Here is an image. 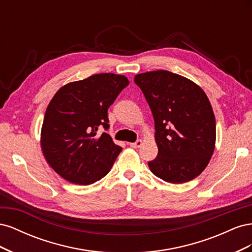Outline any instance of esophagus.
Listing matches in <instances>:
<instances>
[{"label":"esophagus","instance_id":"obj_1","mask_svg":"<svg viewBox=\"0 0 252 252\" xmlns=\"http://www.w3.org/2000/svg\"><path fill=\"white\" fill-rule=\"evenodd\" d=\"M142 144H143V141H142V140H138V141L134 142V143H130V147H132V148H138V147L141 146Z\"/></svg>","mask_w":252,"mask_h":252}]
</instances>
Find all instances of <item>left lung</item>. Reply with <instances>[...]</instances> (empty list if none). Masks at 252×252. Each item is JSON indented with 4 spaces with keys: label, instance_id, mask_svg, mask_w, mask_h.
<instances>
[{
    "label": "left lung",
    "instance_id": "obj_1",
    "mask_svg": "<svg viewBox=\"0 0 252 252\" xmlns=\"http://www.w3.org/2000/svg\"><path fill=\"white\" fill-rule=\"evenodd\" d=\"M138 85L155 119L158 157L151 172L172 184L200 175L215 150L216 119L203 89L167 70L136 74Z\"/></svg>",
    "mask_w": 252,
    "mask_h": 252
}]
</instances>
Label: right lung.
I'll return each mask as SVG.
<instances>
[{
	"label": "right lung",
	"instance_id": "right-lung-1",
	"mask_svg": "<svg viewBox=\"0 0 252 252\" xmlns=\"http://www.w3.org/2000/svg\"><path fill=\"white\" fill-rule=\"evenodd\" d=\"M129 81L124 75L98 73L58 90L45 112L41 147L61 177L89 185L107 174L122 151L100 127L109 128L108 108Z\"/></svg>",
	"mask_w": 252,
	"mask_h": 252
}]
</instances>
